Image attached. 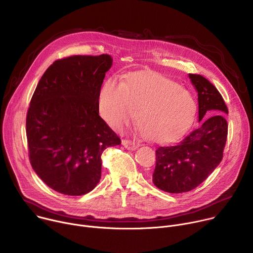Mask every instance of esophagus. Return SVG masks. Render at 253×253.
Here are the masks:
<instances>
[{
	"instance_id": "esophagus-1",
	"label": "esophagus",
	"mask_w": 253,
	"mask_h": 253,
	"mask_svg": "<svg viewBox=\"0 0 253 253\" xmlns=\"http://www.w3.org/2000/svg\"><path fill=\"white\" fill-rule=\"evenodd\" d=\"M122 145L128 150H135L138 147L137 143H135L134 141H131V140H127V139L122 140Z\"/></svg>"
}]
</instances>
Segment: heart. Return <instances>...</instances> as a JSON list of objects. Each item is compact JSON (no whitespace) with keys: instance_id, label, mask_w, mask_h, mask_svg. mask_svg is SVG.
<instances>
[{"instance_id":"1","label":"heart","mask_w":253,"mask_h":253,"mask_svg":"<svg viewBox=\"0 0 253 253\" xmlns=\"http://www.w3.org/2000/svg\"><path fill=\"white\" fill-rule=\"evenodd\" d=\"M102 118L116 130L128 126L139 114L138 126L153 142H170L190 127L196 104L178 83L159 74L139 73L123 84L108 80L99 96Z\"/></svg>"}]
</instances>
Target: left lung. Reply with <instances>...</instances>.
<instances>
[{
	"instance_id": "8db88e82",
	"label": "left lung",
	"mask_w": 253,
	"mask_h": 253,
	"mask_svg": "<svg viewBox=\"0 0 253 253\" xmlns=\"http://www.w3.org/2000/svg\"><path fill=\"white\" fill-rule=\"evenodd\" d=\"M198 93V128L174 145L158 146L152 176L165 192L182 193L196 188L219 165L227 139V106L213 84L189 74Z\"/></svg>"
}]
</instances>
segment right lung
I'll return each instance as SVG.
<instances>
[{"instance_id": "obj_1", "label": "right lung", "mask_w": 253, "mask_h": 253, "mask_svg": "<svg viewBox=\"0 0 253 253\" xmlns=\"http://www.w3.org/2000/svg\"><path fill=\"white\" fill-rule=\"evenodd\" d=\"M112 58L75 55L55 61L40 79L26 119L29 158L53 190L71 196L92 191L101 155L120 138L99 116V96Z\"/></svg>"}]
</instances>
